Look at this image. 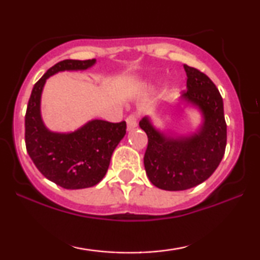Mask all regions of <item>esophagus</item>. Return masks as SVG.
I'll return each instance as SVG.
<instances>
[{
	"instance_id": "esophagus-1",
	"label": "esophagus",
	"mask_w": 260,
	"mask_h": 260,
	"mask_svg": "<svg viewBox=\"0 0 260 260\" xmlns=\"http://www.w3.org/2000/svg\"><path fill=\"white\" fill-rule=\"evenodd\" d=\"M126 125H127V130L131 131L134 130L135 127L137 126V116L135 113H131V115L126 118Z\"/></svg>"
}]
</instances>
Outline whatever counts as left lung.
<instances>
[{"label":"left lung","mask_w":260,"mask_h":260,"mask_svg":"<svg viewBox=\"0 0 260 260\" xmlns=\"http://www.w3.org/2000/svg\"><path fill=\"white\" fill-rule=\"evenodd\" d=\"M187 92L182 101L199 109L202 124L193 134L170 136L156 129L149 117L140 122L148 136L144 168L150 182L165 190H186L208 179L221 162L227 141L223 102L205 73L183 65Z\"/></svg>","instance_id":"8db88e82"}]
</instances>
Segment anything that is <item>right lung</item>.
I'll return each mask as SVG.
<instances>
[{
    "label": "right lung",
    "mask_w": 260,
    "mask_h": 260,
    "mask_svg": "<svg viewBox=\"0 0 260 260\" xmlns=\"http://www.w3.org/2000/svg\"><path fill=\"white\" fill-rule=\"evenodd\" d=\"M92 60H62L51 67L34 85L24 117L26 148L31 161L46 179L65 188L83 189L101 182L112 152L126 134V123L92 119L73 133L48 130L41 117V94L46 80L62 71H84Z\"/></svg>",
    "instance_id": "1"
}]
</instances>
